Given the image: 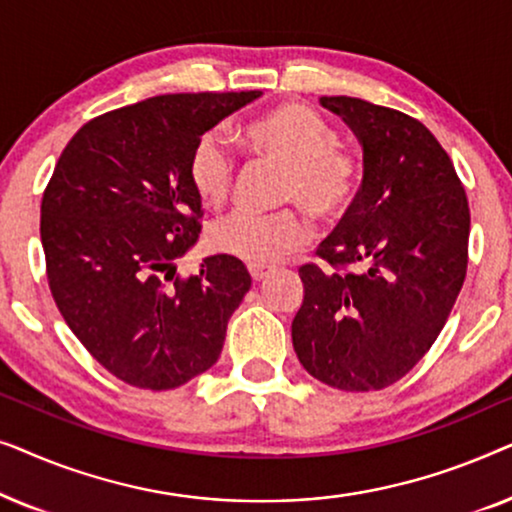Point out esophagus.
Returning a JSON list of instances; mask_svg holds the SVG:
<instances>
[{"label": "esophagus", "instance_id": "1", "mask_svg": "<svg viewBox=\"0 0 512 512\" xmlns=\"http://www.w3.org/2000/svg\"><path fill=\"white\" fill-rule=\"evenodd\" d=\"M249 275L258 284V282H263L265 277H268V270H265V268H249Z\"/></svg>", "mask_w": 512, "mask_h": 512}]
</instances>
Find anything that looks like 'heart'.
I'll list each match as a JSON object with an SVG mask.
<instances>
[{
  "label": "heart",
  "instance_id": "obj_1",
  "mask_svg": "<svg viewBox=\"0 0 512 512\" xmlns=\"http://www.w3.org/2000/svg\"><path fill=\"white\" fill-rule=\"evenodd\" d=\"M244 139L258 158L289 170L284 202H296L314 219H338L352 207L359 191L361 165L340 149V135L324 116L305 104H286L244 128ZM188 179L205 205L226 202L235 179V158L219 130H207L188 156ZM307 226L296 212L254 214L237 209L209 230L219 254L268 268L298 249Z\"/></svg>",
  "mask_w": 512,
  "mask_h": 512
}]
</instances>
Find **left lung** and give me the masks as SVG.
Returning <instances> with one entry per match:
<instances>
[{"instance_id": "8db88e82", "label": "left lung", "mask_w": 512, "mask_h": 512, "mask_svg": "<svg viewBox=\"0 0 512 512\" xmlns=\"http://www.w3.org/2000/svg\"><path fill=\"white\" fill-rule=\"evenodd\" d=\"M363 149L352 207L317 254L333 270L300 268L303 305L293 349L312 377L377 391L429 352L464 286L471 212L438 139L415 118L359 97H321ZM354 264L356 273H340Z\"/></svg>"}]
</instances>
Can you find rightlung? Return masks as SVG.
I'll use <instances>...</instances> for the list:
<instances>
[{
	"instance_id": "obj_1",
	"label": "right lung",
	"mask_w": 512,
	"mask_h": 512,
	"mask_svg": "<svg viewBox=\"0 0 512 512\" xmlns=\"http://www.w3.org/2000/svg\"><path fill=\"white\" fill-rule=\"evenodd\" d=\"M261 95L149 97L88 121L55 165L41 200L48 286L81 345L132 387H181L219 359L251 277L226 254L177 275L202 216L188 156Z\"/></svg>"
}]
</instances>
